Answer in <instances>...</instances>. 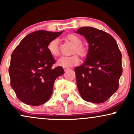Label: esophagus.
<instances>
[{
	"mask_svg": "<svg viewBox=\"0 0 134 134\" xmlns=\"http://www.w3.org/2000/svg\"><path fill=\"white\" fill-rule=\"evenodd\" d=\"M63 70L64 71V72H66L68 70H70V68H63Z\"/></svg>",
	"mask_w": 134,
	"mask_h": 134,
	"instance_id": "esophagus-1",
	"label": "esophagus"
}]
</instances>
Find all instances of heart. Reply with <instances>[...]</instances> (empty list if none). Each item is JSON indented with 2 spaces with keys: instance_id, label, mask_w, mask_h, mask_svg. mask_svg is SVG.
Returning a JSON list of instances; mask_svg holds the SVG:
<instances>
[{
  "instance_id": "obj_1",
  "label": "heart",
  "mask_w": 134,
  "mask_h": 134,
  "mask_svg": "<svg viewBox=\"0 0 134 134\" xmlns=\"http://www.w3.org/2000/svg\"><path fill=\"white\" fill-rule=\"evenodd\" d=\"M75 46L73 52L77 53L81 57H85L87 53V49L81 45V39L78 36L75 34H70L66 37ZM48 50L49 53L53 57H57L59 54L58 40V39H53L48 44ZM80 63V59L76 55H72L70 57H62L58 59L57 65L64 68L71 67L72 66L77 65Z\"/></svg>"
}]
</instances>
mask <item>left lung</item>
<instances>
[{"mask_svg": "<svg viewBox=\"0 0 134 134\" xmlns=\"http://www.w3.org/2000/svg\"><path fill=\"white\" fill-rule=\"evenodd\" d=\"M75 32L89 44L86 61L75 68L78 91L86 101L102 103L118 90L122 73L121 53L115 39L104 31L83 27Z\"/></svg>", "mask_w": 134, "mask_h": 134, "instance_id": "8db88e82", "label": "left lung"}]
</instances>
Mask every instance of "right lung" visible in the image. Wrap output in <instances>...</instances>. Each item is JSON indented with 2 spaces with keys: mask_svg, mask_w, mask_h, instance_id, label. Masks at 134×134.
<instances>
[{
  "mask_svg": "<svg viewBox=\"0 0 134 134\" xmlns=\"http://www.w3.org/2000/svg\"><path fill=\"white\" fill-rule=\"evenodd\" d=\"M63 32L35 31L21 40L13 52L9 69L10 85L21 102L36 106L52 96L55 80L64 72L62 66L52 68L55 59L47 47Z\"/></svg>",
  "mask_w": 134,
  "mask_h": 134,
  "instance_id": "right-lung-1",
  "label": "right lung"
}]
</instances>
